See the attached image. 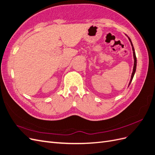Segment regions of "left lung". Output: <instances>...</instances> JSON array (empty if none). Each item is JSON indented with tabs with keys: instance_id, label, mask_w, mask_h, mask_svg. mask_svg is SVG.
Masks as SVG:
<instances>
[{
	"instance_id": "8db88e82",
	"label": "left lung",
	"mask_w": 155,
	"mask_h": 155,
	"mask_svg": "<svg viewBox=\"0 0 155 155\" xmlns=\"http://www.w3.org/2000/svg\"><path fill=\"white\" fill-rule=\"evenodd\" d=\"M128 37V36H127ZM128 38H129V41L130 42V44H131V46H132V51H133V56H134V67H133V71H132V75H131V78H130V81L129 82V85L130 84V83L132 81V78H133L134 77V75L135 74V72H136V64H137V60H136V54H135V51H134V47H133V45H132V43L131 41V39H130L129 37H128Z\"/></svg>"
}]
</instances>
